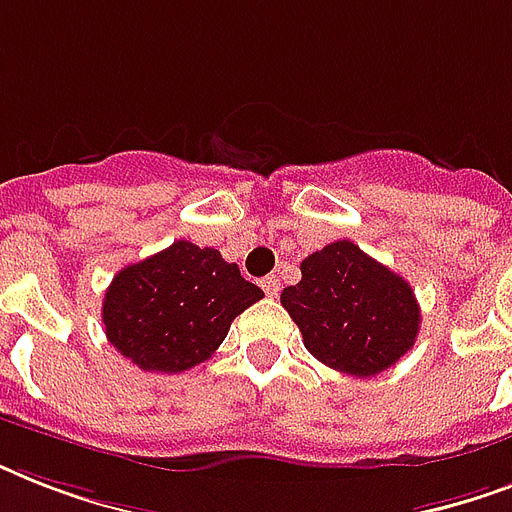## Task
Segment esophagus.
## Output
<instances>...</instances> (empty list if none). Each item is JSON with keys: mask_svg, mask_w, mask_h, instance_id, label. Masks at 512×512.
Wrapping results in <instances>:
<instances>
[{"mask_svg": "<svg viewBox=\"0 0 512 512\" xmlns=\"http://www.w3.org/2000/svg\"><path fill=\"white\" fill-rule=\"evenodd\" d=\"M260 287H263V292L268 297H276V295H279V287H281L279 276H276V273H271V276H265V279L260 281Z\"/></svg>", "mask_w": 512, "mask_h": 512, "instance_id": "esophagus-1", "label": "esophagus"}]
</instances>
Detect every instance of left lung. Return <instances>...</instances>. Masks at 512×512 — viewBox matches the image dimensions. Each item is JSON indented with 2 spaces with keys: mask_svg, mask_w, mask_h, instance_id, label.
Masks as SVG:
<instances>
[{
  "mask_svg": "<svg viewBox=\"0 0 512 512\" xmlns=\"http://www.w3.org/2000/svg\"><path fill=\"white\" fill-rule=\"evenodd\" d=\"M300 271L303 279L281 292V305L321 364L374 377L412 350L420 332L412 287L353 241H332L305 257Z\"/></svg>",
  "mask_w": 512,
  "mask_h": 512,
  "instance_id": "8db88e82",
  "label": "left lung"
}]
</instances>
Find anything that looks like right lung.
<instances>
[{"label": "right lung", "instance_id": "right-lung-1", "mask_svg": "<svg viewBox=\"0 0 512 512\" xmlns=\"http://www.w3.org/2000/svg\"><path fill=\"white\" fill-rule=\"evenodd\" d=\"M263 289L241 279L217 249L175 241L116 273L103 297L106 337L146 372L177 374L207 361L231 321Z\"/></svg>", "mask_w": 512, "mask_h": 512}]
</instances>
